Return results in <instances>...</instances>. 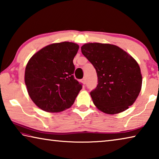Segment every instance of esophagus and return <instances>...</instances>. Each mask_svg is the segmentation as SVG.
I'll return each mask as SVG.
<instances>
[{
  "label": "esophagus",
  "instance_id": "34e87169",
  "mask_svg": "<svg viewBox=\"0 0 159 159\" xmlns=\"http://www.w3.org/2000/svg\"><path fill=\"white\" fill-rule=\"evenodd\" d=\"M81 82H82V83H83V84H85V83H86V79H83L82 80H81Z\"/></svg>",
  "mask_w": 159,
  "mask_h": 159
}]
</instances>
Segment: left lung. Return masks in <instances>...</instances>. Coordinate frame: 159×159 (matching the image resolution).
<instances>
[{
  "mask_svg": "<svg viewBox=\"0 0 159 159\" xmlns=\"http://www.w3.org/2000/svg\"><path fill=\"white\" fill-rule=\"evenodd\" d=\"M81 52L98 75V84L90 93L97 108L108 114L128 109L142 88L138 62L125 51L111 44L89 43L83 45Z\"/></svg>",
  "mask_w": 159,
  "mask_h": 159,
  "instance_id": "left-lung-1",
  "label": "left lung"
}]
</instances>
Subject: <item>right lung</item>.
Listing matches in <instances>:
<instances>
[{"label": "right lung", "mask_w": 159, "mask_h": 159, "mask_svg": "<svg viewBox=\"0 0 159 159\" xmlns=\"http://www.w3.org/2000/svg\"><path fill=\"white\" fill-rule=\"evenodd\" d=\"M79 46L71 42L47 45L32 56L25 69V80L31 99L47 112L69 108L82 89L74 79L73 60Z\"/></svg>", "instance_id": "1"}]
</instances>
